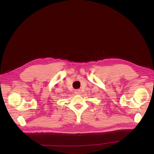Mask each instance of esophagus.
<instances>
[{
    "mask_svg": "<svg viewBox=\"0 0 154 154\" xmlns=\"http://www.w3.org/2000/svg\"><path fill=\"white\" fill-rule=\"evenodd\" d=\"M74 93L75 94H81V91H80V90H76V91H75Z\"/></svg>",
    "mask_w": 154,
    "mask_h": 154,
    "instance_id": "obj_1",
    "label": "esophagus"
}]
</instances>
